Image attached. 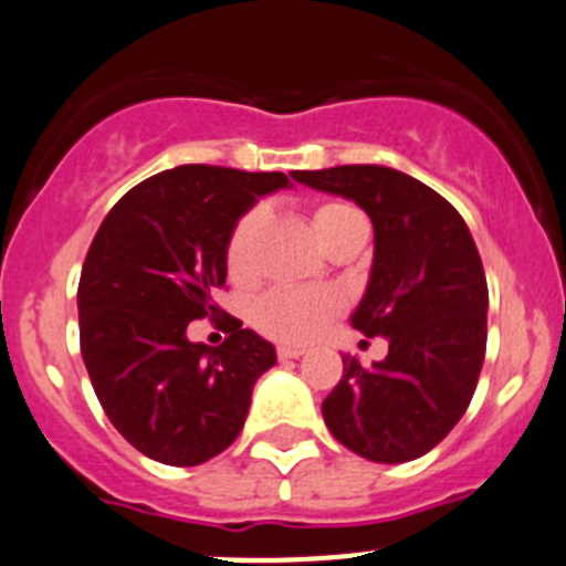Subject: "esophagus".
<instances>
[{"instance_id":"obj_1","label":"esophagus","mask_w":566,"mask_h":566,"mask_svg":"<svg viewBox=\"0 0 566 566\" xmlns=\"http://www.w3.org/2000/svg\"><path fill=\"white\" fill-rule=\"evenodd\" d=\"M305 355V347H297V344H280L277 347V358L289 360V358H300Z\"/></svg>"}]
</instances>
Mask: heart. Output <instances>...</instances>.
I'll return each mask as SVG.
<instances>
[{"instance_id":"obj_1","label":"heart","mask_w":566,"mask_h":566,"mask_svg":"<svg viewBox=\"0 0 566 566\" xmlns=\"http://www.w3.org/2000/svg\"><path fill=\"white\" fill-rule=\"evenodd\" d=\"M360 217L347 202H322L314 211V224L319 235L325 239L327 230L338 219ZM263 211L250 208L241 213L239 222L233 224L224 244V266L235 283H247L255 277V247L258 233H261ZM336 314H342V297L325 289H297V286H274L263 292L252 303V325L269 338L277 342H311L325 331L327 322Z\"/></svg>"}]
</instances>
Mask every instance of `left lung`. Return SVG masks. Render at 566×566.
I'll return each mask as SVG.
<instances>
[{
    "label": "left lung",
    "instance_id": "1",
    "mask_svg": "<svg viewBox=\"0 0 566 566\" xmlns=\"http://www.w3.org/2000/svg\"><path fill=\"white\" fill-rule=\"evenodd\" d=\"M294 180L353 199L375 228L353 327L389 338V355L369 369L344 358L322 402L327 430L378 464L419 459L464 417L486 355L489 289L470 228L441 193L389 166L294 171Z\"/></svg>",
    "mask_w": 566,
    "mask_h": 566
}]
</instances>
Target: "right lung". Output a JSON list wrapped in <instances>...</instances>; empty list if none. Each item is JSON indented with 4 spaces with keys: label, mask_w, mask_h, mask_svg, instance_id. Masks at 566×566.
<instances>
[{
    "label": "right lung",
    "mask_w": 566,
    "mask_h": 566,
    "mask_svg": "<svg viewBox=\"0 0 566 566\" xmlns=\"http://www.w3.org/2000/svg\"><path fill=\"white\" fill-rule=\"evenodd\" d=\"M283 171L188 164L147 177L96 230L77 286L80 353L113 428L147 459L197 467L244 428L252 386L274 347L235 316L219 347L188 342V322L217 316L224 244Z\"/></svg>",
    "instance_id": "right-lung-1"
}]
</instances>
